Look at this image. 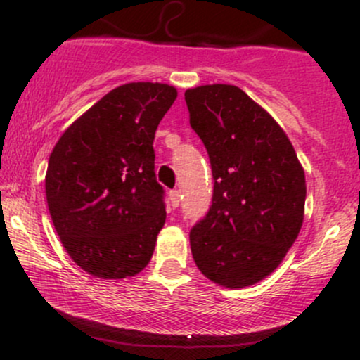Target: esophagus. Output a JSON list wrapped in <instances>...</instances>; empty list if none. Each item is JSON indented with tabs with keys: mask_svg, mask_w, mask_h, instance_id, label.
Here are the masks:
<instances>
[{
	"mask_svg": "<svg viewBox=\"0 0 360 360\" xmlns=\"http://www.w3.org/2000/svg\"><path fill=\"white\" fill-rule=\"evenodd\" d=\"M181 203V191L179 189H172L171 191V205L174 206V208H177Z\"/></svg>",
	"mask_w": 360,
	"mask_h": 360,
	"instance_id": "34e87169",
	"label": "esophagus"
}]
</instances>
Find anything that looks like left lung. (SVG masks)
Returning a JSON list of instances; mask_svg holds the SVG:
<instances>
[{
	"label": "left lung",
	"mask_w": 360,
	"mask_h": 360,
	"mask_svg": "<svg viewBox=\"0 0 360 360\" xmlns=\"http://www.w3.org/2000/svg\"><path fill=\"white\" fill-rule=\"evenodd\" d=\"M184 100L214 181L212 206L189 232L193 259L220 286H250L279 266L298 237L303 167L283 128L237 86H200Z\"/></svg>",
	"instance_id": "obj_1"
}]
</instances>
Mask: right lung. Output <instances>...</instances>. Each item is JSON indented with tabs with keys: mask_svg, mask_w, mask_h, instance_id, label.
Returning <instances> with one entry per match:
<instances>
[{
	"mask_svg": "<svg viewBox=\"0 0 360 360\" xmlns=\"http://www.w3.org/2000/svg\"><path fill=\"white\" fill-rule=\"evenodd\" d=\"M172 86L130 82L110 91L53 147L45 194L57 235L81 269L101 279L139 274L166 223L155 177V130Z\"/></svg>",
	"mask_w": 360,
	"mask_h": 360,
	"instance_id": "add662e5",
	"label": "right lung"
}]
</instances>
